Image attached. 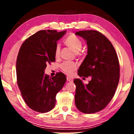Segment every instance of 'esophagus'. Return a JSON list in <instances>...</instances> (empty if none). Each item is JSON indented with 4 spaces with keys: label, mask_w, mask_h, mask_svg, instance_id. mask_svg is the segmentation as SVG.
Masks as SVG:
<instances>
[{
    "label": "esophagus",
    "mask_w": 134,
    "mask_h": 134,
    "mask_svg": "<svg viewBox=\"0 0 134 134\" xmlns=\"http://www.w3.org/2000/svg\"><path fill=\"white\" fill-rule=\"evenodd\" d=\"M67 80L68 81H69V82H72L73 80H72V79L69 77H67Z\"/></svg>",
    "instance_id": "1"
}]
</instances>
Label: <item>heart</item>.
Listing matches in <instances>:
<instances>
[{
  "label": "heart",
  "mask_w": 134,
  "mask_h": 134,
  "mask_svg": "<svg viewBox=\"0 0 134 134\" xmlns=\"http://www.w3.org/2000/svg\"><path fill=\"white\" fill-rule=\"evenodd\" d=\"M65 44L68 47L74 52L76 54H79V52L82 48V42L75 35L71 34L68 36L65 40ZM60 48L59 45H57L55 49V56L57 57L60 55ZM61 69L68 75H71L73 71L77 69V64L75 63L65 62L62 63L60 65Z\"/></svg>",
  "instance_id": "heart-1"
}]
</instances>
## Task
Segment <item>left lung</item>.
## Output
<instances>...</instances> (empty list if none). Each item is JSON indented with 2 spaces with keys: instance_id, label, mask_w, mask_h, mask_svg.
I'll use <instances>...</instances> for the list:
<instances>
[{
  "instance_id": "left-lung-1",
  "label": "left lung",
  "mask_w": 134,
  "mask_h": 134,
  "mask_svg": "<svg viewBox=\"0 0 134 134\" xmlns=\"http://www.w3.org/2000/svg\"><path fill=\"white\" fill-rule=\"evenodd\" d=\"M87 45V54L78 70L80 77H91L87 85L75 79V104L80 112L93 113L105 108L115 94L119 80V63L115 49L97 31L76 32Z\"/></svg>"
}]
</instances>
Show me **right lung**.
Listing matches in <instances>:
<instances>
[{"instance_id":"1","label":"right lung","mask_w":134,"mask_h":134,"mask_svg":"<svg viewBox=\"0 0 134 134\" xmlns=\"http://www.w3.org/2000/svg\"><path fill=\"white\" fill-rule=\"evenodd\" d=\"M66 31L41 30L27 38L18 53L16 70L22 96L32 109L48 112L55 105V96L66 81L63 72L55 76L44 74L47 64L55 60L57 42Z\"/></svg>"}]
</instances>
